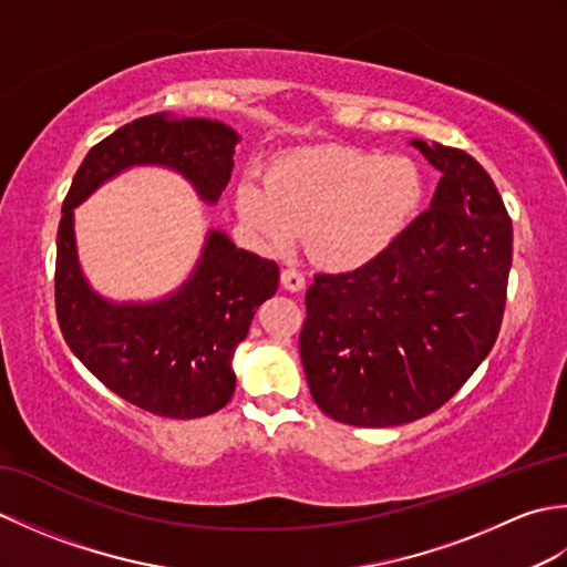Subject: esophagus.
I'll return each instance as SVG.
<instances>
[{"label": "esophagus", "mask_w": 567, "mask_h": 567, "mask_svg": "<svg viewBox=\"0 0 567 567\" xmlns=\"http://www.w3.org/2000/svg\"><path fill=\"white\" fill-rule=\"evenodd\" d=\"M280 282H282L285 290H290V292L305 290V275L299 272V270H295V268H285L280 272Z\"/></svg>", "instance_id": "1"}]
</instances>
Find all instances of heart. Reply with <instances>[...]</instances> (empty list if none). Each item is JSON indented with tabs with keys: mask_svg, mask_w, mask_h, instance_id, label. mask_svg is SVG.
I'll return each mask as SVG.
<instances>
[{
	"mask_svg": "<svg viewBox=\"0 0 567 567\" xmlns=\"http://www.w3.org/2000/svg\"><path fill=\"white\" fill-rule=\"evenodd\" d=\"M421 199L416 165L400 155L355 148H311L285 155L265 185L246 179L236 192L240 219L270 246L305 231L307 250L329 270H353L400 236Z\"/></svg>",
	"mask_w": 567,
	"mask_h": 567,
	"instance_id": "heart-1",
	"label": "heart"
}]
</instances>
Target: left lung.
I'll list each match as a JSON object with an SVG mask.
<instances>
[{
	"label": "left lung",
	"instance_id": "1",
	"mask_svg": "<svg viewBox=\"0 0 567 567\" xmlns=\"http://www.w3.org/2000/svg\"><path fill=\"white\" fill-rule=\"evenodd\" d=\"M441 171L431 207L378 258L319 272L299 333L309 392L341 424L400 426L436 412L483 363L504 317L512 219L473 155L412 141Z\"/></svg>",
	"mask_w": 567,
	"mask_h": 567
}]
</instances>
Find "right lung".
<instances>
[{
	"label": "right lung",
	"instance_id": "right-lung-1",
	"mask_svg": "<svg viewBox=\"0 0 567 567\" xmlns=\"http://www.w3.org/2000/svg\"><path fill=\"white\" fill-rule=\"evenodd\" d=\"M238 134L212 118L141 116L100 141L78 167L58 226L55 315L82 365L122 400L155 416L199 419L231 402V358L256 309L277 292L275 260L212 231L189 280L153 305H112L82 277L72 209L131 165L183 173L214 204L231 179Z\"/></svg>",
	"mask_w": 567,
	"mask_h": 567
}]
</instances>
